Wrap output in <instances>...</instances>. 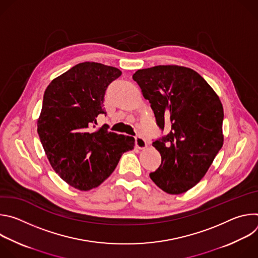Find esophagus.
Returning a JSON list of instances; mask_svg holds the SVG:
<instances>
[{
	"label": "esophagus",
	"instance_id": "34e87169",
	"mask_svg": "<svg viewBox=\"0 0 258 258\" xmlns=\"http://www.w3.org/2000/svg\"><path fill=\"white\" fill-rule=\"evenodd\" d=\"M136 140V146L138 147L139 149H144L147 147V141L145 138H143L142 136H137L135 137Z\"/></svg>",
	"mask_w": 258,
	"mask_h": 258
}]
</instances>
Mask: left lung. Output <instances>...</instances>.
I'll return each mask as SVG.
<instances>
[{
	"label": "left lung",
	"mask_w": 258,
	"mask_h": 258,
	"mask_svg": "<svg viewBox=\"0 0 258 258\" xmlns=\"http://www.w3.org/2000/svg\"><path fill=\"white\" fill-rule=\"evenodd\" d=\"M149 100L156 123L170 132L153 142L161 164L151 179L168 194L193 188L207 172L224 144V108L195 70L176 65L140 69L133 76Z\"/></svg>",
	"instance_id": "8db88e82"
}]
</instances>
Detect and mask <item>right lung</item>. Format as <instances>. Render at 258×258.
<instances>
[{
    "label": "right lung",
    "instance_id": "right-lung-1",
    "mask_svg": "<svg viewBox=\"0 0 258 258\" xmlns=\"http://www.w3.org/2000/svg\"><path fill=\"white\" fill-rule=\"evenodd\" d=\"M120 76L115 67L84 62L53 80L45 91L38 134L54 170L78 190L101 185L121 155L134 149L133 137L109 132L108 125L91 128L99 114H106V90Z\"/></svg>",
    "mask_w": 258,
    "mask_h": 258
}]
</instances>
